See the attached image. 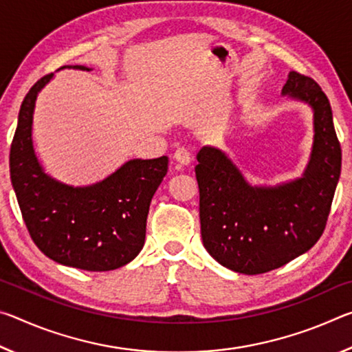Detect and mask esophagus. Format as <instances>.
I'll list each match as a JSON object with an SVG mask.
<instances>
[{"label": "esophagus", "instance_id": "esophagus-1", "mask_svg": "<svg viewBox=\"0 0 352 352\" xmlns=\"http://www.w3.org/2000/svg\"><path fill=\"white\" fill-rule=\"evenodd\" d=\"M174 160L178 164L188 166L190 163V153L184 147H180L174 152Z\"/></svg>", "mask_w": 352, "mask_h": 352}]
</instances>
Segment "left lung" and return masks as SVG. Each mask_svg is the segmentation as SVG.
Listing matches in <instances>:
<instances>
[{
	"mask_svg": "<svg viewBox=\"0 0 352 352\" xmlns=\"http://www.w3.org/2000/svg\"><path fill=\"white\" fill-rule=\"evenodd\" d=\"M283 94L314 109L315 141L305 175L278 188L250 186L219 148L201 147L195 177L204 245L226 269L259 275L311 250L323 234L342 170L329 99L311 77L292 71Z\"/></svg>",
	"mask_w": 352,
	"mask_h": 352,
	"instance_id": "obj_1",
	"label": "left lung"
}]
</instances>
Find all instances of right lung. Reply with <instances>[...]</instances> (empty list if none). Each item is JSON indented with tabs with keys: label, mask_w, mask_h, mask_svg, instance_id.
<instances>
[{
	"label": "right lung",
	"mask_w": 352,
	"mask_h": 352,
	"mask_svg": "<svg viewBox=\"0 0 352 352\" xmlns=\"http://www.w3.org/2000/svg\"><path fill=\"white\" fill-rule=\"evenodd\" d=\"M73 68L90 71L82 65ZM52 76L35 82L20 107L9 155L12 186L29 236L41 253L74 269L115 270L135 259L144 245L148 206L168 172V157L130 160L93 186L73 188L52 180L38 164L31 138L35 99Z\"/></svg>",
	"instance_id": "add662e5"
}]
</instances>
